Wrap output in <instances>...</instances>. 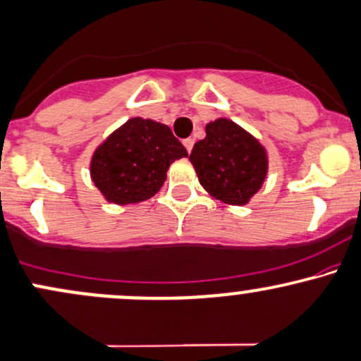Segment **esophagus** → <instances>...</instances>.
Returning a JSON list of instances; mask_svg holds the SVG:
<instances>
[{
	"label": "esophagus",
	"instance_id": "esophagus-1",
	"mask_svg": "<svg viewBox=\"0 0 361 361\" xmlns=\"http://www.w3.org/2000/svg\"><path fill=\"white\" fill-rule=\"evenodd\" d=\"M183 145H185V149L188 150V152H192V147H193V138H185V140H183Z\"/></svg>",
	"mask_w": 361,
	"mask_h": 361
}]
</instances>
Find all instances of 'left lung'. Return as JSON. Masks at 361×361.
<instances>
[{"label": "left lung", "instance_id": "obj_1", "mask_svg": "<svg viewBox=\"0 0 361 361\" xmlns=\"http://www.w3.org/2000/svg\"><path fill=\"white\" fill-rule=\"evenodd\" d=\"M190 161L200 185L216 199L243 205L259 192L267 174V154L250 133L226 118L205 126Z\"/></svg>", "mask_w": 361, "mask_h": 361}]
</instances>
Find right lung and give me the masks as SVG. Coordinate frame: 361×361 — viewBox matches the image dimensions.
<instances>
[{"label": "right lung", "mask_w": 361, "mask_h": 361, "mask_svg": "<svg viewBox=\"0 0 361 361\" xmlns=\"http://www.w3.org/2000/svg\"><path fill=\"white\" fill-rule=\"evenodd\" d=\"M187 156L169 126L132 118L99 145L90 161V176L106 200L137 204L156 195L171 162Z\"/></svg>", "instance_id": "1"}]
</instances>
